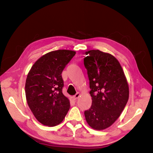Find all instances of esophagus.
I'll list each match as a JSON object with an SVG mask.
<instances>
[{"instance_id":"obj_1","label":"esophagus","mask_w":153,"mask_h":153,"mask_svg":"<svg viewBox=\"0 0 153 153\" xmlns=\"http://www.w3.org/2000/svg\"><path fill=\"white\" fill-rule=\"evenodd\" d=\"M80 96V92H77V93L75 94V95H74L72 98H73V100H76V99H78V98H79V96Z\"/></svg>"}]
</instances>
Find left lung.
Returning <instances> with one entry per match:
<instances>
[{
    "instance_id": "obj_1",
    "label": "left lung",
    "mask_w": 153,
    "mask_h": 153,
    "mask_svg": "<svg viewBox=\"0 0 153 153\" xmlns=\"http://www.w3.org/2000/svg\"><path fill=\"white\" fill-rule=\"evenodd\" d=\"M85 53L92 105L84 112L85 117L92 129L103 130L112 126L123 111L129 98L128 84L121 64L112 55L99 50Z\"/></svg>"
}]
</instances>
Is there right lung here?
<instances>
[{"mask_svg": "<svg viewBox=\"0 0 153 153\" xmlns=\"http://www.w3.org/2000/svg\"><path fill=\"white\" fill-rule=\"evenodd\" d=\"M75 51L58 50L43 55L32 66L25 82L27 104L36 119L45 126L61 123L70 108L62 93V72Z\"/></svg>", "mask_w": 153, "mask_h": 153, "instance_id": "right-lung-1", "label": "right lung"}]
</instances>
